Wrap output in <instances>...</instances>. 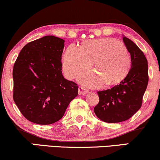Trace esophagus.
I'll return each instance as SVG.
<instances>
[{"label": "esophagus", "instance_id": "34e87169", "mask_svg": "<svg viewBox=\"0 0 160 160\" xmlns=\"http://www.w3.org/2000/svg\"><path fill=\"white\" fill-rule=\"evenodd\" d=\"M89 92V91L87 90V89H85L84 87H78V94L81 95H84Z\"/></svg>", "mask_w": 160, "mask_h": 160}]
</instances>
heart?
Listing matches in <instances>:
<instances>
[{"mask_svg":"<svg viewBox=\"0 0 160 160\" xmlns=\"http://www.w3.org/2000/svg\"><path fill=\"white\" fill-rule=\"evenodd\" d=\"M95 62L96 71L84 72L78 81L86 86L96 87L106 82L117 84L128 75L131 68L130 52L123 43L111 38L89 40L79 47L70 45L63 57L62 69L68 78H75Z\"/></svg>","mask_w":160,"mask_h":160,"instance_id":"b5f03b06","label":"heart"}]
</instances>
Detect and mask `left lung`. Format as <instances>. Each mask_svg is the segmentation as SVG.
Masks as SVG:
<instances>
[{
  "instance_id": "left-lung-1",
  "label": "left lung",
  "mask_w": 160,
  "mask_h": 160,
  "mask_svg": "<svg viewBox=\"0 0 160 160\" xmlns=\"http://www.w3.org/2000/svg\"><path fill=\"white\" fill-rule=\"evenodd\" d=\"M123 41L131 56V68L125 78L111 89L98 92L96 116L108 123L126 121L141 108L148 82V62L143 52L130 39Z\"/></svg>"
}]
</instances>
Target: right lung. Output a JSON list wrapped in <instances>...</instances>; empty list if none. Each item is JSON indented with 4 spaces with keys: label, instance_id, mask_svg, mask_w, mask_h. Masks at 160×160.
Segmentation results:
<instances>
[{
    "label": "right lung",
    "instance_id": "1",
    "mask_svg": "<svg viewBox=\"0 0 160 160\" xmlns=\"http://www.w3.org/2000/svg\"><path fill=\"white\" fill-rule=\"evenodd\" d=\"M65 41L46 36L28 43L13 68V98L24 117L38 124H50L63 117L78 95L76 83L62 73Z\"/></svg>",
    "mask_w": 160,
    "mask_h": 160
}]
</instances>
